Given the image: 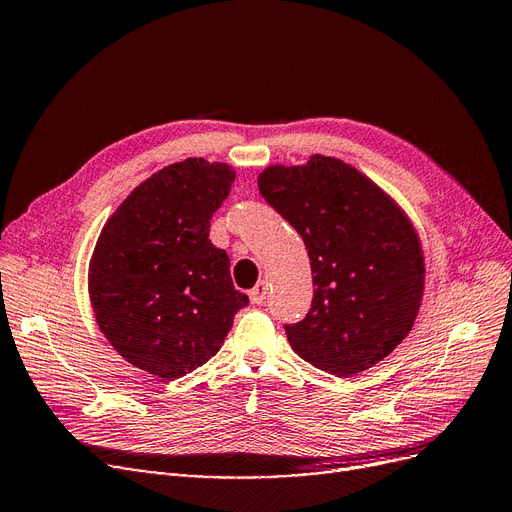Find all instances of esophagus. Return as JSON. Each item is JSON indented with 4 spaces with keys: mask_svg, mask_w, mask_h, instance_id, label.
<instances>
[{
    "mask_svg": "<svg viewBox=\"0 0 512 512\" xmlns=\"http://www.w3.org/2000/svg\"><path fill=\"white\" fill-rule=\"evenodd\" d=\"M268 291H270V284L265 282V280H259V282L255 284V288H251L249 297H251V301H253L255 305H261L265 299H268Z\"/></svg>",
    "mask_w": 512,
    "mask_h": 512,
    "instance_id": "1",
    "label": "esophagus"
}]
</instances>
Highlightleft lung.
I'll return each mask as SVG.
<instances>
[{
	"label": "left lung",
	"mask_w": 512,
	"mask_h": 512,
	"mask_svg": "<svg viewBox=\"0 0 512 512\" xmlns=\"http://www.w3.org/2000/svg\"><path fill=\"white\" fill-rule=\"evenodd\" d=\"M257 184L301 234L316 286L307 316L284 326L293 351L337 376L379 364L408 337L425 291L408 215L364 173L322 154L272 165Z\"/></svg>",
	"instance_id": "left-lung-1"
}]
</instances>
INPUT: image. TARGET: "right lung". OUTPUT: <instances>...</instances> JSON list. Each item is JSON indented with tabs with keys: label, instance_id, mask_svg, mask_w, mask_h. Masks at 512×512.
Returning a JSON list of instances; mask_svg holds the SVG:
<instances>
[{
	"label": "right lung",
	"instance_id": "1",
	"mask_svg": "<svg viewBox=\"0 0 512 512\" xmlns=\"http://www.w3.org/2000/svg\"><path fill=\"white\" fill-rule=\"evenodd\" d=\"M234 169L186 159L152 173L102 228L90 299L108 343L136 368L173 381L209 362L249 305L230 257L209 240Z\"/></svg>",
	"mask_w": 512,
	"mask_h": 512
}]
</instances>
